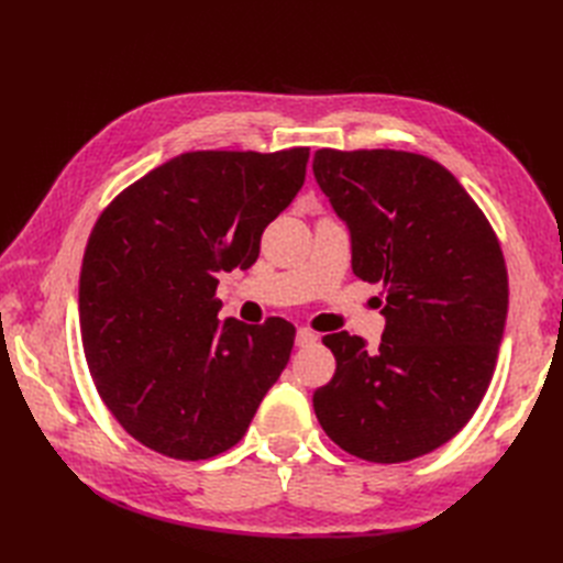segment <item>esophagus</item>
I'll use <instances>...</instances> for the list:
<instances>
[{
	"label": "esophagus",
	"mask_w": 563,
	"mask_h": 563,
	"mask_svg": "<svg viewBox=\"0 0 563 563\" xmlns=\"http://www.w3.org/2000/svg\"><path fill=\"white\" fill-rule=\"evenodd\" d=\"M317 343V335L310 329H298L296 333V345L298 347H310Z\"/></svg>",
	"instance_id": "34e87169"
}]
</instances>
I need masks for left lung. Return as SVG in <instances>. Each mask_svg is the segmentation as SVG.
I'll return each mask as SVG.
<instances>
[{
  "mask_svg": "<svg viewBox=\"0 0 563 563\" xmlns=\"http://www.w3.org/2000/svg\"><path fill=\"white\" fill-rule=\"evenodd\" d=\"M312 172L350 230L352 272L385 294L378 350L323 335L335 373L314 413L350 455L406 463L465 428L496 371L509 298L498 236L455 176L413 152L323 147Z\"/></svg>",
  "mask_w": 563,
  "mask_h": 563,
  "instance_id": "8db88e82",
  "label": "left lung"
}]
</instances>
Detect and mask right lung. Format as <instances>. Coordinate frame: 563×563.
I'll use <instances>...</instances> for the list:
<instances>
[{"instance_id":"obj_1","label":"right lung","mask_w":563,"mask_h":563,"mask_svg":"<svg viewBox=\"0 0 563 563\" xmlns=\"http://www.w3.org/2000/svg\"><path fill=\"white\" fill-rule=\"evenodd\" d=\"M310 147L199 150L152 168L100 213L79 327L91 378L143 446L207 460L240 441L294 350L286 319L220 321L218 272L251 267L305 183Z\"/></svg>"}]
</instances>
